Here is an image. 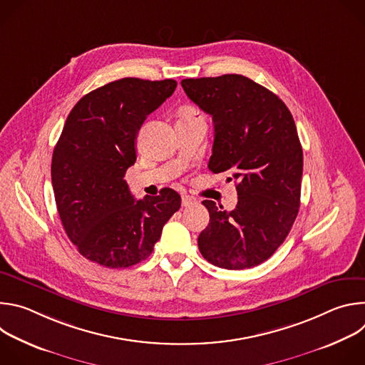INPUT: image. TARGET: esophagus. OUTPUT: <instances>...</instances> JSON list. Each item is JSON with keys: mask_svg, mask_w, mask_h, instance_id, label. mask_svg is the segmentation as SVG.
I'll list each match as a JSON object with an SVG mask.
<instances>
[{"mask_svg": "<svg viewBox=\"0 0 365 365\" xmlns=\"http://www.w3.org/2000/svg\"><path fill=\"white\" fill-rule=\"evenodd\" d=\"M195 203H196V199L193 196H189V195L182 196V205L183 206H190V205H195Z\"/></svg>", "mask_w": 365, "mask_h": 365, "instance_id": "obj_1", "label": "esophagus"}]
</instances>
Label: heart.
I'll list each match as a JSON object with an SVG mask.
<instances>
[{
	"instance_id": "b5f03b06",
	"label": "heart",
	"mask_w": 365,
	"mask_h": 365,
	"mask_svg": "<svg viewBox=\"0 0 365 365\" xmlns=\"http://www.w3.org/2000/svg\"><path fill=\"white\" fill-rule=\"evenodd\" d=\"M187 111H189V110H187Z\"/></svg>"
}]
</instances>
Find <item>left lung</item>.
Wrapping results in <instances>:
<instances>
[{
    "mask_svg": "<svg viewBox=\"0 0 365 365\" xmlns=\"http://www.w3.org/2000/svg\"><path fill=\"white\" fill-rule=\"evenodd\" d=\"M180 83L212 115L215 140L207 169L230 172L238 193L231 212L214 200L202 202L210 224L199 234V251L227 270L262 264L283 244L299 212L303 151L294 120L276 93L242 75Z\"/></svg>",
    "mask_w": 365,
    "mask_h": 365,
    "instance_id": "8db88e82",
    "label": "left lung"
}]
</instances>
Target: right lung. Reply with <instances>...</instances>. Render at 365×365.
Returning a JSON list of instances; mask_svg holds the SVG:
<instances>
[{
    "instance_id": "obj_1",
    "label": "right lung",
    "mask_w": 365,
    "mask_h": 365,
    "mask_svg": "<svg viewBox=\"0 0 365 365\" xmlns=\"http://www.w3.org/2000/svg\"><path fill=\"white\" fill-rule=\"evenodd\" d=\"M173 79L123 78L78 101L51 159L58 212L81 255L110 269L145 259L180 196L163 189L135 200L125 172L135 163V138L148 114L175 92Z\"/></svg>"
}]
</instances>
